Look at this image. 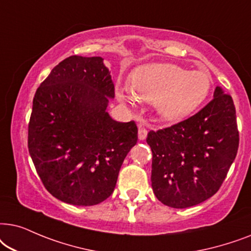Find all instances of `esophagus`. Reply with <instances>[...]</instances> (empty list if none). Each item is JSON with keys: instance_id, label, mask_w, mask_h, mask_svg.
<instances>
[{"instance_id": "obj_1", "label": "esophagus", "mask_w": 251, "mask_h": 251, "mask_svg": "<svg viewBox=\"0 0 251 251\" xmlns=\"http://www.w3.org/2000/svg\"><path fill=\"white\" fill-rule=\"evenodd\" d=\"M139 140H145L147 138V134H148V131H147L146 126L140 124L139 125Z\"/></svg>"}]
</instances>
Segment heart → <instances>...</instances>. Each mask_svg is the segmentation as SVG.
<instances>
[{
  "label": "heart",
  "mask_w": 251,
  "mask_h": 251,
  "mask_svg": "<svg viewBox=\"0 0 251 251\" xmlns=\"http://www.w3.org/2000/svg\"><path fill=\"white\" fill-rule=\"evenodd\" d=\"M211 86V75L201 70L187 72L171 63H150L133 70L128 88L118 95L128 104L135 99L152 102L160 119L176 123L192 115L205 101Z\"/></svg>",
  "instance_id": "1"
}]
</instances>
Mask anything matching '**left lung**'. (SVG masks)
<instances>
[{
	"instance_id": "1",
	"label": "left lung",
	"mask_w": 251,
	"mask_h": 251,
	"mask_svg": "<svg viewBox=\"0 0 251 251\" xmlns=\"http://www.w3.org/2000/svg\"><path fill=\"white\" fill-rule=\"evenodd\" d=\"M151 187L163 204L183 209L218 192L234 162L239 131L233 100L217 86L212 101L171 127L149 132Z\"/></svg>"
}]
</instances>
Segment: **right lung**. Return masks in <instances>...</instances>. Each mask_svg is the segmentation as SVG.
<instances>
[{"instance_id": "add662e5", "label": "right lung", "mask_w": 251, "mask_h": 251, "mask_svg": "<svg viewBox=\"0 0 251 251\" xmlns=\"http://www.w3.org/2000/svg\"><path fill=\"white\" fill-rule=\"evenodd\" d=\"M100 56H70L51 70L33 99L28 151L53 198L99 204L116 187L122 164L138 141L135 123L108 112L115 85Z\"/></svg>"}]
</instances>
